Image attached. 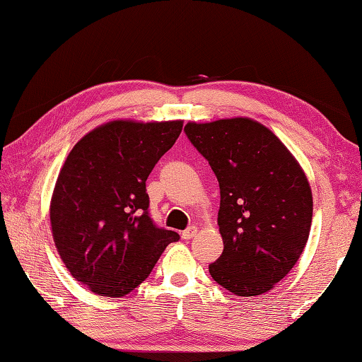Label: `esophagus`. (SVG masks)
I'll use <instances>...</instances> for the list:
<instances>
[{
  "instance_id": "obj_1",
  "label": "esophagus",
  "mask_w": 362,
  "mask_h": 362,
  "mask_svg": "<svg viewBox=\"0 0 362 362\" xmlns=\"http://www.w3.org/2000/svg\"><path fill=\"white\" fill-rule=\"evenodd\" d=\"M196 233H198V228H196V226H189V228L185 229V231H182V239H185V240L193 239L194 235H196Z\"/></svg>"
}]
</instances>
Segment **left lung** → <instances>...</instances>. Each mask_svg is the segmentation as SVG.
Wrapping results in <instances>:
<instances>
[{
  "mask_svg": "<svg viewBox=\"0 0 362 362\" xmlns=\"http://www.w3.org/2000/svg\"><path fill=\"white\" fill-rule=\"evenodd\" d=\"M185 134L220 185L223 253L209 266L235 296H259L286 277L312 225V189L281 141L252 118L192 123Z\"/></svg>",
  "mask_w": 362,
  "mask_h": 362,
  "instance_id": "1",
  "label": "left lung"
}]
</instances>
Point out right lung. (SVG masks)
<instances>
[{
    "mask_svg": "<svg viewBox=\"0 0 362 362\" xmlns=\"http://www.w3.org/2000/svg\"><path fill=\"white\" fill-rule=\"evenodd\" d=\"M182 127L109 122L85 134L64 161L50 202L52 234L72 277L95 294L131 293L180 239L150 218L146 180Z\"/></svg>",
    "mask_w": 362,
    "mask_h": 362,
    "instance_id": "right-lung-1",
    "label": "right lung"
}]
</instances>
